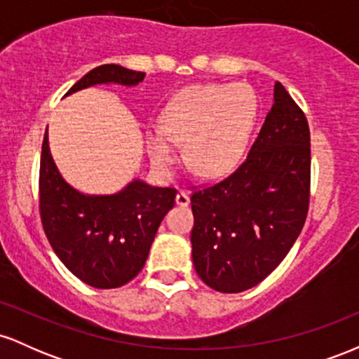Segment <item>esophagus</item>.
<instances>
[{
	"label": "esophagus",
	"instance_id": "esophagus-1",
	"mask_svg": "<svg viewBox=\"0 0 359 359\" xmlns=\"http://www.w3.org/2000/svg\"><path fill=\"white\" fill-rule=\"evenodd\" d=\"M175 203L179 204V205H182V208H185V205H189V203H191V199H189V194L185 192V191L177 192Z\"/></svg>",
	"mask_w": 359,
	"mask_h": 359
}]
</instances>
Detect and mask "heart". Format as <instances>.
I'll return each instance as SVG.
<instances>
[{"instance_id":"heart-1","label":"heart","mask_w":359,"mask_h":359,"mask_svg":"<svg viewBox=\"0 0 359 359\" xmlns=\"http://www.w3.org/2000/svg\"><path fill=\"white\" fill-rule=\"evenodd\" d=\"M258 102L246 84H192L167 102L160 126L147 131V148L160 170L175 163L185 143V162L194 174L219 177L240 163L257 119Z\"/></svg>"}]
</instances>
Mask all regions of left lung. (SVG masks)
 Segmentation results:
<instances>
[{
    "label": "left lung",
    "instance_id": "1",
    "mask_svg": "<svg viewBox=\"0 0 359 359\" xmlns=\"http://www.w3.org/2000/svg\"><path fill=\"white\" fill-rule=\"evenodd\" d=\"M311 201V131L280 82L248 156L217 182L194 187L192 259L214 290L263 282L294 246Z\"/></svg>",
    "mask_w": 359,
    "mask_h": 359
}]
</instances>
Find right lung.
<instances>
[{"instance_id": "1", "label": "right lung", "mask_w": 359, "mask_h": 359, "mask_svg": "<svg viewBox=\"0 0 359 359\" xmlns=\"http://www.w3.org/2000/svg\"><path fill=\"white\" fill-rule=\"evenodd\" d=\"M145 72L104 64L86 74L65 96L96 84L135 86ZM174 187L133 180L113 196H84L62 179L45 133L40 156L39 209L45 236L77 278L96 288H116L142 271L163 216L175 204Z\"/></svg>"}]
</instances>
